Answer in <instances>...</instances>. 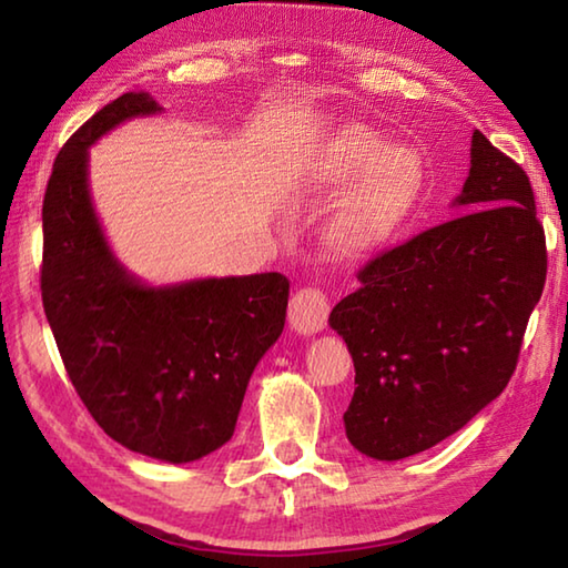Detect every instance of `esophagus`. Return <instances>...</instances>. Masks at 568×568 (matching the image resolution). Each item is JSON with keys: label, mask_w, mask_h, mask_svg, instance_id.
<instances>
[{"label": "esophagus", "mask_w": 568, "mask_h": 568, "mask_svg": "<svg viewBox=\"0 0 568 568\" xmlns=\"http://www.w3.org/2000/svg\"><path fill=\"white\" fill-rule=\"evenodd\" d=\"M331 313V301L321 287H301L291 297V325L297 333H318L325 328Z\"/></svg>", "instance_id": "34e87169"}]
</instances>
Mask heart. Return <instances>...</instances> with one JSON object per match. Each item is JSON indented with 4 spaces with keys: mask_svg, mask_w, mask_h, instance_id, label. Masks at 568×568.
<instances>
[{
    "mask_svg": "<svg viewBox=\"0 0 568 568\" xmlns=\"http://www.w3.org/2000/svg\"><path fill=\"white\" fill-rule=\"evenodd\" d=\"M325 178L333 185L358 180L325 230V245L333 255L358 261L388 245L406 225L426 190V162L418 150L388 148L381 134L355 124L331 142Z\"/></svg>",
    "mask_w": 568,
    "mask_h": 568,
    "instance_id": "b5f03b06",
    "label": "heart"
}]
</instances>
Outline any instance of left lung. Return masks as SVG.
<instances>
[{"label": "left lung", "mask_w": 568, "mask_h": 568, "mask_svg": "<svg viewBox=\"0 0 568 568\" xmlns=\"http://www.w3.org/2000/svg\"><path fill=\"white\" fill-rule=\"evenodd\" d=\"M460 217L383 250L333 307L361 454L398 460L456 434L501 396L546 283V235L524 168L474 132Z\"/></svg>", "instance_id": "left-lung-1"}]
</instances>
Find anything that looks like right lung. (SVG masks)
<instances>
[{
	"mask_svg": "<svg viewBox=\"0 0 568 568\" xmlns=\"http://www.w3.org/2000/svg\"><path fill=\"white\" fill-rule=\"evenodd\" d=\"M145 92L104 104L57 155L42 203L40 287L67 376L110 438L187 464L227 444L247 381L285 325L281 273L145 287L114 261L88 190V148L138 114Z\"/></svg>",
	"mask_w": 568,
	"mask_h": 568,
	"instance_id": "1",
	"label": "right lung"
}]
</instances>
